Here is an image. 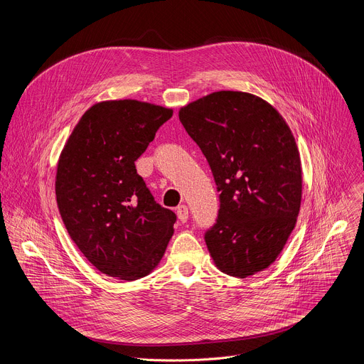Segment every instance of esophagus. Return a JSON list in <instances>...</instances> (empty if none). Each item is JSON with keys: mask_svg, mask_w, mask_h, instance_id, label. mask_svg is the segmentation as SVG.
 I'll return each mask as SVG.
<instances>
[{"mask_svg": "<svg viewBox=\"0 0 364 364\" xmlns=\"http://www.w3.org/2000/svg\"><path fill=\"white\" fill-rule=\"evenodd\" d=\"M177 216H178L180 222H183V223L187 222V219H188V209H187V205L181 204V205L177 207Z\"/></svg>", "mask_w": 364, "mask_h": 364, "instance_id": "34e87169", "label": "esophagus"}]
</instances>
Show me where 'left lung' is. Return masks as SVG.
<instances>
[{
    "instance_id": "left-lung-1",
    "label": "left lung",
    "mask_w": 364,
    "mask_h": 364,
    "mask_svg": "<svg viewBox=\"0 0 364 364\" xmlns=\"http://www.w3.org/2000/svg\"><path fill=\"white\" fill-rule=\"evenodd\" d=\"M178 118L210 166L220 209L204 240L216 267L237 278L268 268L295 228L302 170L295 138L269 103L220 90Z\"/></svg>"
}]
</instances>
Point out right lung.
<instances>
[{
    "instance_id": "add662e5",
    "label": "right lung",
    "mask_w": 364,
    "mask_h": 364,
    "mask_svg": "<svg viewBox=\"0 0 364 364\" xmlns=\"http://www.w3.org/2000/svg\"><path fill=\"white\" fill-rule=\"evenodd\" d=\"M173 109L134 99L89 108L58 164L62 220L87 261L108 277L135 281L159 265L177 216L154 200L135 161Z\"/></svg>"
}]
</instances>
